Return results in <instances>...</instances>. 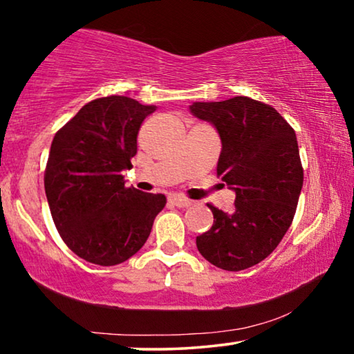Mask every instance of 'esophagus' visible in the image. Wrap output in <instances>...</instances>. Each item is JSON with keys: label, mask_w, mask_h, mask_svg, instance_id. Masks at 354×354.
<instances>
[{"label": "esophagus", "mask_w": 354, "mask_h": 354, "mask_svg": "<svg viewBox=\"0 0 354 354\" xmlns=\"http://www.w3.org/2000/svg\"><path fill=\"white\" fill-rule=\"evenodd\" d=\"M169 201H171L174 206H177V207H189L193 204L189 199L183 198V196H177V194H171V196H169Z\"/></svg>", "instance_id": "esophagus-1"}]
</instances>
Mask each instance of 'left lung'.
Instances as JSON below:
<instances>
[{
	"label": "left lung",
	"mask_w": 354,
	"mask_h": 354,
	"mask_svg": "<svg viewBox=\"0 0 354 354\" xmlns=\"http://www.w3.org/2000/svg\"><path fill=\"white\" fill-rule=\"evenodd\" d=\"M189 111L217 129V176L236 193L232 212L209 206L214 225L196 236L198 250L218 268L245 270L273 252L295 215L304 185L295 131L273 106L243 95L193 102Z\"/></svg>",
	"instance_id": "1"
}]
</instances>
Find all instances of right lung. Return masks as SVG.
Returning a JSON list of instances; mask_svg holds the SVG:
<instances>
[{
    "label": "right lung",
    "mask_w": 354,
    "mask_h": 354,
    "mask_svg": "<svg viewBox=\"0 0 354 354\" xmlns=\"http://www.w3.org/2000/svg\"><path fill=\"white\" fill-rule=\"evenodd\" d=\"M156 110L124 95L86 104L54 136L44 172L50 215L64 243L86 262H126L150 236L165 194L126 188L143 120Z\"/></svg>",
    "instance_id": "right-lung-1"
}]
</instances>
